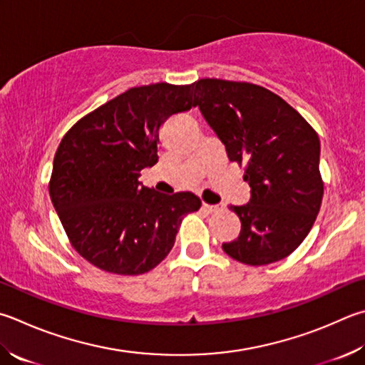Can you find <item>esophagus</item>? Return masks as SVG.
I'll list each match as a JSON object with an SVG mask.
<instances>
[{
	"mask_svg": "<svg viewBox=\"0 0 365 365\" xmlns=\"http://www.w3.org/2000/svg\"><path fill=\"white\" fill-rule=\"evenodd\" d=\"M202 210H204V212H207V214H212V212L220 210V207H218V205H214V204H207V202H204V204H202Z\"/></svg>",
	"mask_w": 365,
	"mask_h": 365,
	"instance_id": "esophagus-1",
	"label": "esophagus"
}]
</instances>
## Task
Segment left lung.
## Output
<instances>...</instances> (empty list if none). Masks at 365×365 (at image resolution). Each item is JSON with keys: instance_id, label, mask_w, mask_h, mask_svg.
<instances>
[{"instance_id": "1", "label": "left lung", "mask_w": 365, "mask_h": 365, "mask_svg": "<svg viewBox=\"0 0 365 365\" xmlns=\"http://www.w3.org/2000/svg\"><path fill=\"white\" fill-rule=\"evenodd\" d=\"M196 105L220 138L228 160L246 164L250 201L230 205L241 233L223 242L227 254L250 267L279 262L300 246L321 209V143L295 108L262 86L204 78Z\"/></svg>"}]
</instances>
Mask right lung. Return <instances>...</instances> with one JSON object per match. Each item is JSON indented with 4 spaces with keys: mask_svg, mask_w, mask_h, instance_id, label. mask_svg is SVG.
Wrapping results in <instances>:
<instances>
[{
    "mask_svg": "<svg viewBox=\"0 0 365 365\" xmlns=\"http://www.w3.org/2000/svg\"><path fill=\"white\" fill-rule=\"evenodd\" d=\"M193 86L130 88L63 135L49 195L71 246L107 273L135 276L160 264L183 217L201 207L190 191L156 193L138 182L158 163L160 128L196 107Z\"/></svg>",
    "mask_w": 365,
    "mask_h": 365,
    "instance_id": "1",
    "label": "right lung"
}]
</instances>
